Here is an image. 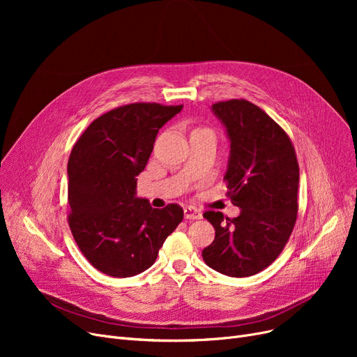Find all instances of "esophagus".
I'll list each match as a JSON object with an SVG mask.
<instances>
[{"label":"esophagus","instance_id":"34e87169","mask_svg":"<svg viewBox=\"0 0 357 357\" xmlns=\"http://www.w3.org/2000/svg\"><path fill=\"white\" fill-rule=\"evenodd\" d=\"M183 215L186 220H199L202 218V214L199 210H197L195 207H186L183 210Z\"/></svg>","mask_w":357,"mask_h":357}]
</instances>
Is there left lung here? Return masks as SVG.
I'll return each mask as SVG.
<instances>
[{
	"instance_id": "8db88e82",
	"label": "left lung",
	"mask_w": 357,
	"mask_h": 357,
	"mask_svg": "<svg viewBox=\"0 0 357 357\" xmlns=\"http://www.w3.org/2000/svg\"><path fill=\"white\" fill-rule=\"evenodd\" d=\"M214 114L230 139L224 181L236 218L205 211L215 238L202 250L211 269L245 278L266 269L284 250L298 213L299 166L285 130L246 100L213 104Z\"/></svg>"
}]
</instances>
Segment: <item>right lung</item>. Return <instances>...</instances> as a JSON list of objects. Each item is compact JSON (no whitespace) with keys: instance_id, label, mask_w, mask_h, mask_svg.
<instances>
[{"instance_id":"right-lung-1","label":"right lung","mask_w":357,"mask_h":357,"mask_svg":"<svg viewBox=\"0 0 357 357\" xmlns=\"http://www.w3.org/2000/svg\"><path fill=\"white\" fill-rule=\"evenodd\" d=\"M182 107H117L93 120L72 149L68 222L86 260L105 275L128 278L149 269L183 218L178 204L158 210L136 197V176L147 165L159 128Z\"/></svg>"}]
</instances>
